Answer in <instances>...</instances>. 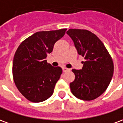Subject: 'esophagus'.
<instances>
[{
  "mask_svg": "<svg viewBox=\"0 0 123 123\" xmlns=\"http://www.w3.org/2000/svg\"><path fill=\"white\" fill-rule=\"evenodd\" d=\"M68 70H69L68 68H66V67H62V71H63L64 72H67V71H68Z\"/></svg>",
  "mask_w": 123,
  "mask_h": 123,
  "instance_id": "34e87169",
  "label": "esophagus"
}]
</instances>
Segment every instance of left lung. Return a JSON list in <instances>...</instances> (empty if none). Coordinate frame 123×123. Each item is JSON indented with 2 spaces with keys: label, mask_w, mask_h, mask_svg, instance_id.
Masks as SVG:
<instances>
[{
  "label": "left lung",
  "mask_w": 123,
  "mask_h": 123,
  "mask_svg": "<svg viewBox=\"0 0 123 123\" xmlns=\"http://www.w3.org/2000/svg\"><path fill=\"white\" fill-rule=\"evenodd\" d=\"M67 33L78 53L84 57L81 70L72 69L74 80L70 84L72 94L84 101L95 99L103 93L113 75V60L102 41L86 30L70 29Z\"/></svg>",
  "instance_id": "1"
}]
</instances>
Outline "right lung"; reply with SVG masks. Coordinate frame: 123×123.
Masks as SVG:
<instances>
[{
  "label": "right lung",
  "mask_w": 123,
  "mask_h": 123,
  "mask_svg": "<svg viewBox=\"0 0 123 123\" xmlns=\"http://www.w3.org/2000/svg\"><path fill=\"white\" fill-rule=\"evenodd\" d=\"M67 29L38 31L22 42L15 53L12 74L18 90L27 99L39 103L53 93L62 74L61 67H54L45 60L56 41Z\"/></svg>",
  "instance_id": "1"
}]
</instances>
